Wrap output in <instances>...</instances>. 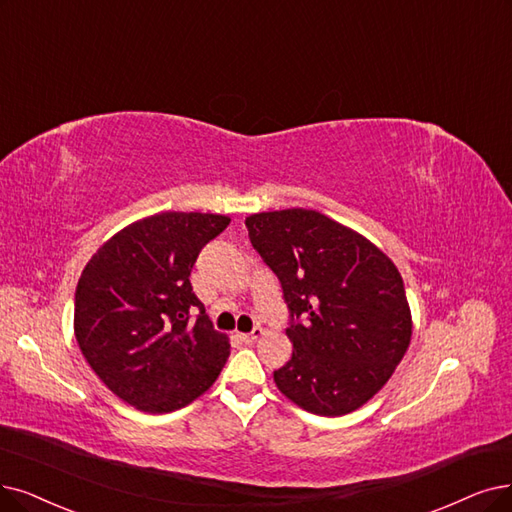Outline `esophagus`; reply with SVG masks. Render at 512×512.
Returning a JSON list of instances; mask_svg holds the SVG:
<instances>
[{"label":"esophagus","mask_w":512,"mask_h":512,"mask_svg":"<svg viewBox=\"0 0 512 512\" xmlns=\"http://www.w3.org/2000/svg\"><path fill=\"white\" fill-rule=\"evenodd\" d=\"M262 334H264L262 327H254V330H252L250 334H239V340L245 342V344H254Z\"/></svg>","instance_id":"obj_1"}]
</instances>
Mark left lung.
Returning <instances> with one entry per match:
<instances>
[{
    "mask_svg": "<svg viewBox=\"0 0 512 512\" xmlns=\"http://www.w3.org/2000/svg\"><path fill=\"white\" fill-rule=\"evenodd\" d=\"M245 227L290 309L294 351L273 374L277 388L317 416L355 412L393 376L412 340L393 260L315 210L252 214Z\"/></svg>",
    "mask_w": 512,
    "mask_h": 512,
    "instance_id": "obj_1",
    "label": "left lung"
}]
</instances>
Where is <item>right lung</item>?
<instances>
[{"label":"right lung","mask_w":512,"mask_h":512,"mask_svg":"<svg viewBox=\"0 0 512 512\" xmlns=\"http://www.w3.org/2000/svg\"><path fill=\"white\" fill-rule=\"evenodd\" d=\"M229 222L201 212L142 218L102 243L77 281L81 355L111 393L140 412L189 405L229 359V338L214 330L189 281L203 245Z\"/></svg>","instance_id":"1"}]
</instances>
